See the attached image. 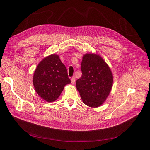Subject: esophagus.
I'll return each mask as SVG.
<instances>
[{
  "label": "esophagus",
  "instance_id": "obj_1",
  "mask_svg": "<svg viewBox=\"0 0 150 150\" xmlns=\"http://www.w3.org/2000/svg\"><path fill=\"white\" fill-rule=\"evenodd\" d=\"M75 82V77H72V79H71V83L72 84H74Z\"/></svg>",
  "mask_w": 150,
  "mask_h": 150
}]
</instances>
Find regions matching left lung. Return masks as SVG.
<instances>
[{"label": "left lung", "mask_w": 150, "mask_h": 150, "mask_svg": "<svg viewBox=\"0 0 150 150\" xmlns=\"http://www.w3.org/2000/svg\"><path fill=\"white\" fill-rule=\"evenodd\" d=\"M82 76L76 86L83 103L97 108L106 101L111 91L113 75L100 55L89 53L83 55L81 64Z\"/></svg>", "instance_id": "8db88e82"}]
</instances>
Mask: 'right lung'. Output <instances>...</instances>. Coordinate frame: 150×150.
<instances>
[{
	"label": "right lung",
	"mask_w": 150,
	"mask_h": 150,
	"mask_svg": "<svg viewBox=\"0 0 150 150\" xmlns=\"http://www.w3.org/2000/svg\"><path fill=\"white\" fill-rule=\"evenodd\" d=\"M70 82L66 67L57 54L43 58L36 67L33 76L36 92L47 102L57 100L64 86Z\"/></svg>",
	"instance_id": "1"
}]
</instances>
